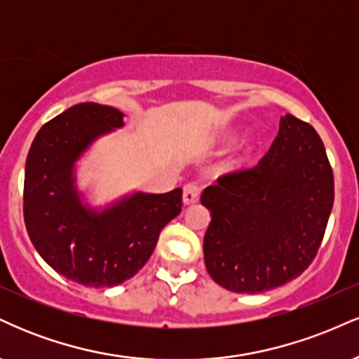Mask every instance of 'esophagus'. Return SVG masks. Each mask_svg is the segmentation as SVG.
<instances>
[{"mask_svg": "<svg viewBox=\"0 0 359 359\" xmlns=\"http://www.w3.org/2000/svg\"><path fill=\"white\" fill-rule=\"evenodd\" d=\"M199 196H201V187L197 184H187L184 187V204L185 205H191V204H196L197 201H199Z\"/></svg>", "mask_w": 359, "mask_h": 359, "instance_id": "1", "label": "esophagus"}]
</instances>
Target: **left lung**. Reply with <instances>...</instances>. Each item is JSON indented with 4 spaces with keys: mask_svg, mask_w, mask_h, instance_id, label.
Returning <instances> with one entry per match:
<instances>
[{
    "mask_svg": "<svg viewBox=\"0 0 359 359\" xmlns=\"http://www.w3.org/2000/svg\"><path fill=\"white\" fill-rule=\"evenodd\" d=\"M201 203L211 211L204 262L214 282L259 294L297 278L316 258L334 203L323 140L285 114L258 165L219 177Z\"/></svg>",
    "mask_w": 359,
    "mask_h": 359,
    "instance_id": "left-lung-1",
    "label": "left lung"
}]
</instances>
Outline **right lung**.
<instances>
[{
    "instance_id": "1",
    "label": "right lung",
    "mask_w": 359,
    "mask_h": 359,
    "mask_svg": "<svg viewBox=\"0 0 359 359\" xmlns=\"http://www.w3.org/2000/svg\"><path fill=\"white\" fill-rule=\"evenodd\" d=\"M111 106L81 102L40 128L25 165L23 216L35 250L57 273L86 287L135 277L160 231L182 211V189L131 192L93 208L77 189L76 163L97 138L125 126Z\"/></svg>"
}]
</instances>
